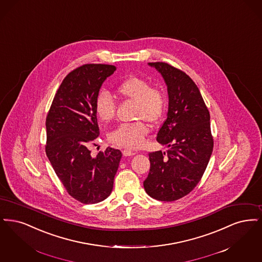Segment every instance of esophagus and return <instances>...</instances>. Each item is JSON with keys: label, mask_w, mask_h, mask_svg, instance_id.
Segmentation results:
<instances>
[{"label": "esophagus", "mask_w": 262, "mask_h": 262, "mask_svg": "<svg viewBox=\"0 0 262 262\" xmlns=\"http://www.w3.org/2000/svg\"><path fill=\"white\" fill-rule=\"evenodd\" d=\"M122 154H123L124 157H131V156H134V155H135V152L132 151V150H130V149H124V150L122 151Z\"/></svg>", "instance_id": "1"}]
</instances>
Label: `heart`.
Here are the masks:
<instances>
[{"label": "heart", "instance_id": "1", "mask_svg": "<svg viewBox=\"0 0 262 262\" xmlns=\"http://www.w3.org/2000/svg\"><path fill=\"white\" fill-rule=\"evenodd\" d=\"M116 92L122 98L137 102L136 119L147 120L151 124H158L166 111L167 100L164 92L160 88L152 87L148 80L139 76H129L121 81ZM116 105L111 95L106 92H100L95 100V111L98 117L108 122L115 116ZM148 127L144 121L123 123L111 132L110 141L126 148H141L148 136Z\"/></svg>", "mask_w": 262, "mask_h": 262}]
</instances>
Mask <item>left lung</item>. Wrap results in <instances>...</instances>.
Returning a JSON list of instances; mask_svg holds the SVG:
<instances>
[{
    "instance_id": "obj_1",
    "label": "left lung",
    "mask_w": 262,
    "mask_h": 262,
    "mask_svg": "<svg viewBox=\"0 0 262 262\" xmlns=\"http://www.w3.org/2000/svg\"><path fill=\"white\" fill-rule=\"evenodd\" d=\"M167 85V118L158 132L166 152L148 154L150 167L144 188L149 196L173 202L191 193L201 181L213 149L210 116L198 86L189 75L166 62H149Z\"/></svg>"
}]
</instances>
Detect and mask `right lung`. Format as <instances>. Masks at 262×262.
<instances>
[{
    "label": "right lung",
    "mask_w": 262,
    "mask_h": 262,
    "mask_svg": "<svg viewBox=\"0 0 262 262\" xmlns=\"http://www.w3.org/2000/svg\"><path fill=\"white\" fill-rule=\"evenodd\" d=\"M116 70L87 63L62 80L46 118V154L67 192L82 204H97L113 191L122 154L107 148L92 157L100 135L95 100L102 82Z\"/></svg>",
    "instance_id": "1"
}]
</instances>
